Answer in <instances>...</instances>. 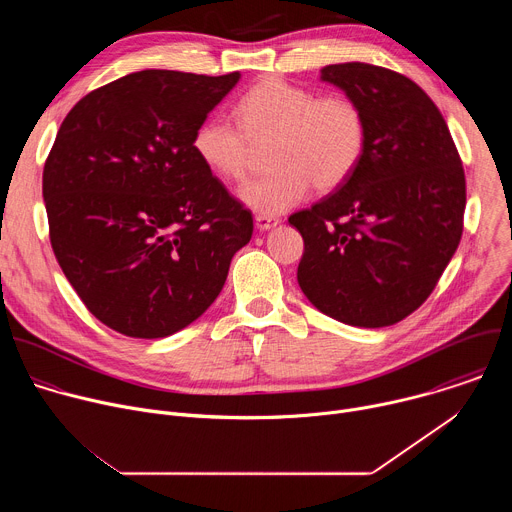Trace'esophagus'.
Returning <instances> with one entry per match:
<instances>
[{"label": "esophagus", "instance_id": "esophagus-1", "mask_svg": "<svg viewBox=\"0 0 512 512\" xmlns=\"http://www.w3.org/2000/svg\"><path fill=\"white\" fill-rule=\"evenodd\" d=\"M255 225H257L259 231H271L273 227L279 225V218L277 216H267V214H257Z\"/></svg>", "mask_w": 512, "mask_h": 512}]
</instances>
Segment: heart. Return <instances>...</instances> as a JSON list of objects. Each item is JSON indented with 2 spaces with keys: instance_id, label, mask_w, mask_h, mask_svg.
Segmentation results:
<instances>
[{
  "instance_id": "heart-1",
  "label": "heart",
  "mask_w": 512,
  "mask_h": 512,
  "mask_svg": "<svg viewBox=\"0 0 512 512\" xmlns=\"http://www.w3.org/2000/svg\"><path fill=\"white\" fill-rule=\"evenodd\" d=\"M237 125L204 119L194 135L196 158L221 180L247 174L253 145L271 141L267 176L245 184L239 198L251 210L277 216L300 204L312 184L320 192L342 186L356 170L367 143L360 107L344 95L316 97L281 79H263L235 103Z\"/></svg>"
}]
</instances>
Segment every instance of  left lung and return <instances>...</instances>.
Segmentation results:
<instances>
[{"mask_svg": "<svg viewBox=\"0 0 512 512\" xmlns=\"http://www.w3.org/2000/svg\"><path fill=\"white\" fill-rule=\"evenodd\" d=\"M320 79L360 107L367 143L342 186L289 216L304 239L298 283L342 324L391 326L429 298L460 245L462 160L440 109L399 72L344 62Z\"/></svg>", "mask_w": 512, "mask_h": 512, "instance_id": "8db88e82", "label": "left lung"}]
</instances>
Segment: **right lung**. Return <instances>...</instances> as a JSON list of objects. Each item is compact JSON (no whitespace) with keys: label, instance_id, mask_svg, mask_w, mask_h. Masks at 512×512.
Here are the masks:
<instances>
[{"label":"right lung","instance_id":"add662e5","mask_svg":"<svg viewBox=\"0 0 512 512\" xmlns=\"http://www.w3.org/2000/svg\"><path fill=\"white\" fill-rule=\"evenodd\" d=\"M139 70L70 109L42 174L50 243L89 312L166 338L221 294L253 216L196 158L192 135L239 83Z\"/></svg>","mask_w":512,"mask_h":512}]
</instances>
